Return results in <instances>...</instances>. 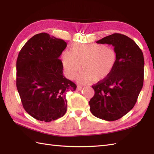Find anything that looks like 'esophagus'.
I'll return each mask as SVG.
<instances>
[{
  "label": "esophagus",
  "mask_w": 154,
  "mask_h": 154,
  "mask_svg": "<svg viewBox=\"0 0 154 154\" xmlns=\"http://www.w3.org/2000/svg\"><path fill=\"white\" fill-rule=\"evenodd\" d=\"M81 89H82V86L77 85V91H81Z\"/></svg>",
  "instance_id": "obj_1"
}]
</instances>
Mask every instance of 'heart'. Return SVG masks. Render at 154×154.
I'll list each match as a JSON object with an SVG mask.
<instances>
[{"label": "heart", "mask_w": 154, "mask_h": 154, "mask_svg": "<svg viewBox=\"0 0 154 154\" xmlns=\"http://www.w3.org/2000/svg\"><path fill=\"white\" fill-rule=\"evenodd\" d=\"M62 63L66 76L72 79L81 65L82 71L77 81L87 83L93 79L99 82L112 73L116 63V54L112 48L103 44H74L71 51L61 55Z\"/></svg>", "instance_id": "obj_1"}]
</instances>
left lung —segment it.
<instances>
[{"label":"left lung","mask_w":154,"mask_h":154,"mask_svg":"<svg viewBox=\"0 0 154 154\" xmlns=\"http://www.w3.org/2000/svg\"><path fill=\"white\" fill-rule=\"evenodd\" d=\"M97 43L113 45L117 60L112 73L92 86L94 94L89 102L90 110L99 119L116 120L132 109L142 89L143 55L134 41L121 34L109 35Z\"/></svg>","instance_id":"obj_1"}]
</instances>
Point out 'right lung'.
Masks as SVG:
<instances>
[{
	"instance_id": "right-lung-1",
	"label": "right lung",
	"mask_w": 154,
	"mask_h": 154,
	"mask_svg": "<svg viewBox=\"0 0 154 154\" xmlns=\"http://www.w3.org/2000/svg\"><path fill=\"white\" fill-rule=\"evenodd\" d=\"M67 43L42 32L31 38L16 61V87L23 107L35 119L51 122L67 111L66 94L76 85L63 74L59 59Z\"/></svg>"
}]
</instances>
